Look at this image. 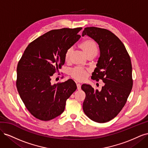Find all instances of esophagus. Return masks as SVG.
<instances>
[{
    "instance_id": "34e87169",
    "label": "esophagus",
    "mask_w": 148,
    "mask_h": 148,
    "mask_svg": "<svg viewBox=\"0 0 148 148\" xmlns=\"http://www.w3.org/2000/svg\"><path fill=\"white\" fill-rule=\"evenodd\" d=\"M77 89H78V90H81V84H77Z\"/></svg>"
}]
</instances>
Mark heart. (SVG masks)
Masks as SVG:
<instances>
[{
    "label": "heart",
    "instance_id": "heart-1",
    "mask_svg": "<svg viewBox=\"0 0 148 148\" xmlns=\"http://www.w3.org/2000/svg\"><path fill=\"white\" fill-rule=\"evenodd\" d=\"M84 54L87 57L92 55H96L97 52V46L96 42L92 39H85L80 44L79 46ZM73 53V48L70 47L66 51L65 53V59L66 61H69ZM88 70L82 68H75L71 70L70 72L71 77L78 80L79 82H83L86 78Z\"/></svg>",
    "mask_w": 148,
    "mask_h": 148
}]
</instances>
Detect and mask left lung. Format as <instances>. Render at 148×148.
<instances>
[{
    "instance_id": "left-lung-1",
    "label": "left lung",
    "mask_w": 148,
    "mask_h": 148,
    "mask_svg": "<svg viewBox=\"0 0 148 148\" xmlns=\"http://www.w3.org/2000/svg\"><path fill=\"white\" fill-rule=\"evenodd\" d=\"M87 35L98 44L100 57L92 78L104 83L101 91L83 84L86 94L83 104L84 114L91 120L105 123L113 119L122 109L133 86L130 57L124 44L111 31L97 27L85 28Z\"/></svg>"
}]
</instances>
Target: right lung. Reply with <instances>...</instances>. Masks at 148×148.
<instances>
[{"instance_id": "obj_1", "label": "right lung", "mask_w": 148, "mask_h": 148, "mask_svg": "<svg viewBox=\"0 0 148 148\" xmlns=\"http://www.w3.org/2000/svg\"><path fill=\"white\" fill-rule=\"evenodd\" d=\"M82 28L53 29L26 48L17 65L16 88L29 112L48 121L64 111L66 101L77 87L71 79L52 84L51 77L65 64V53L77 42Z\"/></svg>"}]
</instances>
